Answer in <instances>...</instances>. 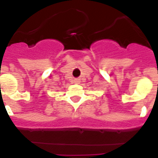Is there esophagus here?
<instances>
[{
  "label": "esophagus",
  "mask_w": 158,
  "mask_h": 158,
  "mask_svg": "<svg viewBox=\"0 0 158 158\" xmlns=\"http://www.w3.org/2000/svg\"><path fill=\"white\" fill-rule=\"evenodd\" d=\"M73 83L79 84L80 83V80H79V79H74V80H73Z\"/></svg>",
  "instance_id": "obj_1"
}]
</instances>
